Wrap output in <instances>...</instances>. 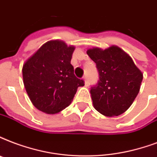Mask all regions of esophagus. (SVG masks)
<instances>
[{"instance_id":"1","label":"esophagus","mask_w":157,"mask_h":157,"mask_svg":"<svg viewBox=\"0 0 157 157\" xmlns=\"http://www.w3.org/2000/svg\"><path fill=\"white\" fill-rule=\"evenodd\" d=\"M83 80L84 81H85V85H86V86H88V81H87L86 76H85V77L83 78Z\"/></svg>"}]
</instances>
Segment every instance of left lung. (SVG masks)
<instances>
[{"mask_svg": "<svg viewBox=\"0 0 157 157\" xmlns=\"http://www.w3.org/2000/svg\"><path fill=\"white\" fill-rule=\"evenodd\" d=\"M86 52L96 64L100 76L98 83L90 89L94 109L107 117L124 113L139 92L142 71L118 46L105 50L94 48Z\"/></svg>", "mask_w": 157, "mask_h": 157, "instance_id": "1", "label": "left lung"}]
</instances>
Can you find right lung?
Returning a JSON list of instances; mask_svg holds the SVG:
<instances>
[{"instance_id":"add662e5","label":"right lung","mask_w":157,"mask_h":157,"mask_svg":"<svg viewBox=\"0 0 157 157\" xmlns=\"http://www.w3.org/2000/svg\"><path fill=\"white\" fill-rule=\"evenodd\" d=\"M74 46L62 40L42 45L22 68L23 81L31 102L39 110L54 114L70 105L84 81L74 74L71 64Z\"/></svg>"}]
</instances>
